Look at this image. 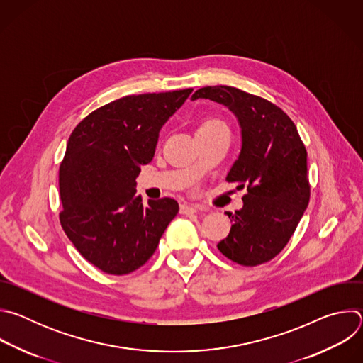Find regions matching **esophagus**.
Instances as JSON below:
<instances>
[{
  "label": "esophagus",
  "mask_w": 363,
  "mask_h": 363,
  "mask_svg": "<svg viewBox=\"0 0 363 363\" xmlns=\"http://www.w3.org/2000/svg\"><path fill=\"white\" fill-rule=\"evenodd\" d=\"M198 206L196 205H189V203H182L181 208H179V213L184 214V216H191V214H195L198 213Z\"/></svg>",
  "instance_id": "34e87169"
}]
</instances>
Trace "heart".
<instances>
[{
    "mask_svg": "<svg viewBox=\"0 0 363 363\" xmlns=\"http://www.w3.org/2000/svg\"><path fill=\"white\" fill-rule=\"evenodd\" d=\"M220 125H224L221 121H218V119H208V121H205V122H202L201 125H199V128L198 129H206V128H213V126H220Z\"/></svg>",
    "mask_w": 363,
    "mask_h": 363,
    "instance_id": "heart-1",
    "label": "heart"
}]
</instances>
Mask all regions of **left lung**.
<instances>
[{"label":"left lung","instance_id":"1","mask_svg":"<svg viewBox=\"0 0 363 363\" xmlns=\"http://www.w3.org/2000/svg\"><path fill=\"white\" fill-rule=\"evenodd\" d=\"M227 106L241 126V152L227 181L247 186L242 208L217 244L231 262L254 267L274 258L289 242L310 199L307 150L293 121L274 103L231 86L196 90L192 100Z\"/></svg>","mask_w":363,"mask_h":363}]
</instances>
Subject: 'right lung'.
<instances>
[{
	"label": "right lung",
	"mask_w": 363,
	"mask_h": 363,
	"mask_svg": "<svg viewBox=\"0 0 363 363\" xmlns=\"http://www.w3.org/2000/svg\"><path fill=\"white\" fill-rule=\"evenodd\" d=\"M192 89L130 94L87 115L72 132L59 171L60 224L94 267L123 276L143 266L178 214L172 198L136 195L161 128Z\"/></svg>",
	"instance_id": "add662e5"
}]
</instances>
